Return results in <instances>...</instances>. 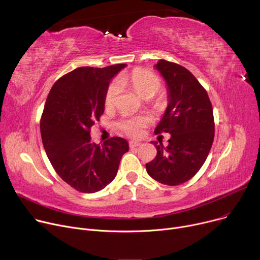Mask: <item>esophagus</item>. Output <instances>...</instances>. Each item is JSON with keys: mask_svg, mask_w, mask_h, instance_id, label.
I'll use <instances>...</instances> for the list:
<instances>
[{"mask_svg": "<svg viewBox=\"0 0 260 260\" xmlns=\"http://www.w3.org/2000/svg\"><path fill=\"white\" fill-rule=\"evenodd\" d=\"M139 145H141V143L138 142V141H129V147H131V148L137 147V146H139Z\"/></svg>", "mask_w": 260, "mask_h": 260, "instance_id": "obj_1", "label": "esophagus"}]
</instances>
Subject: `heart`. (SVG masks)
<instances>
[{
  "mask_svg": "<svg viewBox=\"0 0 260 260\" xmlns=\"http://www.w3.org/2000/svg\"><path fill=\"white\" fill-rule=\"evenodd\" d=\"M125 79L129 80L135 90L143 98H152L162 86L161 80L157 75L146 70H142V68H138V70L134 71L129 77H121L120 79L117 78L109 83L104 95V104L106 108L114 106L117 95L121 89V81ZM148 123L149 119L144 116L125 117L117 123V127L122 133L131 136V137H139L143 133V128Z\"/></svg>",
  "mask_w": 260,
  "mask_h": 260,
  "instance_id": "obj_1",
  "label": "heart"
}]
</instances>
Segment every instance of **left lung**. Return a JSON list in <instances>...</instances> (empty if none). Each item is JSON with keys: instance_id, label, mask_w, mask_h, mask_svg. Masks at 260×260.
Returning <instances> with one entry per match:
<instances>
[{"instance_id": "8db88e82", "label": "left lung", "mask_w": 260, "mask_h": 260, "mask_svg": "<svg viewBox=\"0 0 260 260\" xmlns=\"http://www.w3.org/2000/svg\"><path fill=\"white\" fill-rule=\"evenodd\" d=\"M168 84L169 105L155 134L169 133V145L153 142L154 160L146 163L147 174L167 185L186 182L203 166L214 141L213 107L207 90L185 67L167 60L155 65Z\"/></svg>"}]
</instances>
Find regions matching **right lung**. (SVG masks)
I'll list each match as a JSON object with an SVG mask.
<instances>
[{
	"label": "right lung",
	"instance_id": "1",
	"mask_svg": "<svg viewBox=\"0 0 260 260\" xmlns=\"http://www.w3.org/2000/svg\"><path fill=\"white\" fill-rule=\"evenodd\" d=\"M125 66L76 68L47 95L40 122L46 155L56 173L81 193L98 192L111 183L128 151L127 141L120 137L101 145L90 140V128L104 113L109 81Z\"/></svg>",
	"mask_w": 260,
	"mask_h": 260
}]
</instances>
